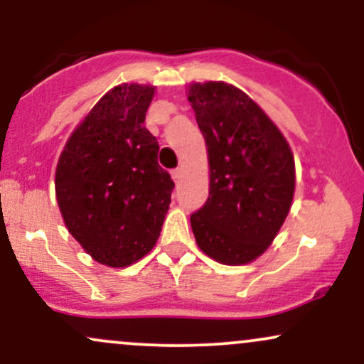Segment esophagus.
<instances>
[{"mask_svg":"<svg viewBox=\"0 0 364 364\" xmlns=\"http://www.w3.org/2000/svg\"><path fill=\"white\" fill-rule=\"evenodd\" d=\"M171 176H173L174 181L179 183V179H181V176H183V171L181 169H173V171H171Z\"/></svg>","mask_w":364,"mask_h":364,"instance_id":"1","label":"esophagus"}]
</instances>
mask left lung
<instances>
[{
	"mask_svg": "<svg viewBox=\"0 0 364 364\" xmlns=\"http://www.w3.org/2000/svg\"><path fill=\"white\" fill-rule=\"evenodd\" d=\"M188 101L210 169L205 205L190 217L196 245L215 262L245 265L265 253L289 214L294 156L265 111L231 83H191Z\"/></svg>",
	"mask_w": 364,
	"mask_h": 364,
	"instance_id": "8db88e82",
	"label": "left lung"
}]
</instances>
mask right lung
<instances>
[{"mask_svg":"<svg viewBox=\"0 0 364 364\" xmlns=\"http://www.w3.org/2000/svg\"><path fill=\"white\" fill-rule=\"evenodd\" d=\"M156 87L116 85L66 140L56 166V200L70 235L95 262L128 267L157 243L174 181L159 166L145 128Z\"/></svg>","mask_w":364,"mask_h":364,"instance_id":"1","label":"right lung"}]
</instances>
